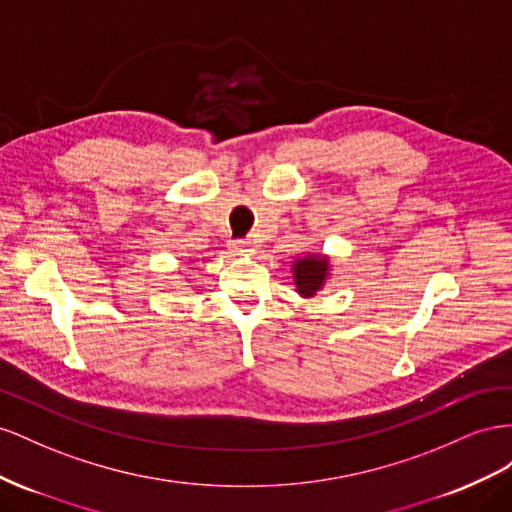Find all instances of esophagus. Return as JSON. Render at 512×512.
Masks as SVG:
<instances>
[{
  "label": "esophagus",
  "mask_w": 512,
  "mask_h": 512,
  "mask_svg": "<svg viewBox=\"0 0 512 512\" xmlns=\"http://www.w3.org/2000/svg\"><path fill=\"white\" fill-rule=\"evenodd\" d=\"M233 251H236L238 255H251V253H255V242L236 240V242H233Z\"/></svg>",
  "instance_id": "obj_1"
}]
</instances>
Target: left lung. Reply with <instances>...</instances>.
<instances>
[{
	"instance_id": "obj_1",
	"label": "left lung",
	"mask_w": 512,
	"mask_h": 512,
	"mask_svg": "<svg viewBox=\"0 0 512 512\" xmlns=\"http://www.w3.org/2000/svg\"><path fill=\"white\" fill-rule=\"evenodd\" d=\"M328 276V259L319 255L300 257L294 264V283L304 298L315 296Z\"/></svg>"
}]
</instances>
